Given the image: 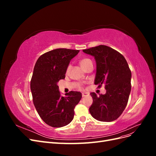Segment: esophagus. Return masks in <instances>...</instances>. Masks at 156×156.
Masks as SVG:
<instances>
[{
  "label": "esophagus",
  "mask_w": 156,
  "mask_h": 156,
  "mask_svg": "<svg viewBox=\"0 0 156 156\" xmlns=\"http://www.w3.org/2000/svg\"><path fill=\"white\" fill-rule=\"evenodd\" d=\"M88 94H88V92H83V93H82V96H83V97H85V96H88Z\"/></svg>",
  "instance_id": "34e87169"
}]
</instances>
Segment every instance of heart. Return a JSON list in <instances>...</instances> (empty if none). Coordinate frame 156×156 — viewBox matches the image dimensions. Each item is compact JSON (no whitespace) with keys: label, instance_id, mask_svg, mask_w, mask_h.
<instances>
[{"label":"heart","instance_id":"1","mask_svg":"<svg viewBox=\"0 0 156 156\" xmlns=\"http://www.w3.org/2000/svg\"><path fill=\"white\" fill-rule=\"evenodd\" d=\"M79 64H80V65H81V66L84 69L88 66V65H90V64H92V60L88 58H83L80 60ZM70 68H71V66L69 65L67 68V69H66L67 72H69Z\"/></svg>","mask_w":156,"mask_h":156}]
</instances>
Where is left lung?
Here are the masks:
<instances>
[{
    "instance_id": "obj_1",
    "label": "left lung",
    "mask_w": 156,
    "mask_h": 156,
    "mask_svg": "<svg viewBox=\"0 0 156 156\" xmlns=\"http://www.w3.org/2000/svg\"><path fill=\"white\" fill-rule=\"evenodd\" d=\"M93 56L96 62L94 84H105L106 93L97 96L90 93L93 103L89 111L94 119L101 122L116 120L124 111L131 92V72L126 60L119 52L101 45L83 50Z\"/></svg>"
}]
</instances>
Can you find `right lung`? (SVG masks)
Here are the masks:
<instances>
[{
    "mask_svg": "<svg viewBox=\"0 0 156 156\" xmlns=\"http://www.w3.org/2000/svg\"><path fill=\"white\" fill-rule=\"evenodd\" d=\"M79 50L56 49L37 60L30 81L33 103L41 119L48 125L61 127L73 119L74 108L82 98L79 92L61 96L58 82L65 78L70 60Z\"/></svg>",
    "mask_w": 156,
    "mask_h": 156,
    "instance_id": "obj_1",
    "label": "right lung"
}]
</instances>
